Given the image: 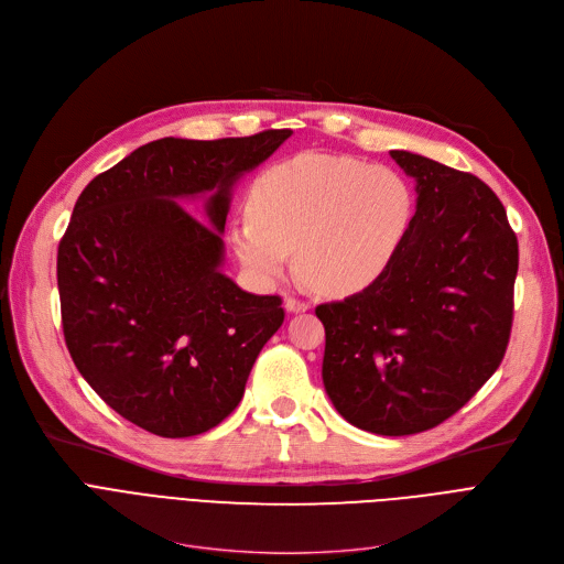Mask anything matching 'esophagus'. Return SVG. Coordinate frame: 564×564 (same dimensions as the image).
<instances>
[{
  "label": "esophagus",
  "instance_id": "34e87169",
  "mask_svg": "<svg viewBox=\"0 0 564 564\" xmlns=\"http://www.w3.org/2000/svg\"><path fill=\"white\" fill-rule=\"evenodd\" d=\"M308 308H311V304L304 300H294V297L285 300V311H290V313H304Z\"/></svg>",
  "mask_w": 564,
  "mask_h": 564
}]
</instances>
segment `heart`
<instances>
[{
	"mask_svg": "<svg viewBox=\"0 0 564 564\" xmlns=\"http://www.w3.org/2000/svg\"><path fill=\"white\" fill-rule=\"evenodd\" d=\"M249 213L230 240L258 281H279L297 249L302 274L345 297L389 270L413 219V192L391 166L302 153L256 177Z\"/></svg>",
	"mask_w": 564,
	"mask_h": 564,
	"instance_id": "b5f03b06",
	"label": "heart"
}]
</instances>
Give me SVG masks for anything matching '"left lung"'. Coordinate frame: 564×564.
<instances>
[{"instance_id": "8db88e82", "label": "left lung", "mask_w": 564, "mask_h": 564, "mask_svg": "<svg viewBox=\"0 0 564 564\" xmlns=\"http://www.w3.org/2000/svg\"><path fill=\"white\" fill-rule=\"evenodd\" d=\"M391 158L416 177L406 240L372 285L315 315L327 334L324 389L340 416L404 436L455 416L506 357L519 242L480 177L406 151Z\"/></svg>"}]
</instances>
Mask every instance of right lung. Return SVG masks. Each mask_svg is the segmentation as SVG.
Masks as SVG:
<instances>
[{
	"mask_svg": "<svg viewBox=\"0 0 564 564\" xmlns=\"http://www.w3.org/2000/svg\"><path fill=\"white\" fill-rule=\"evenodd\" d=\"M290 134L158 139L79 194L56 253L64 338L82 377L137 427L166 438L217 427L283 324L279 294H249L219 264L232 183ZM205 191L215 229L174 200Z\"/></svg>",
	"mask_w": 564,
	"mask_h": 564,
	"instance_id": "1",
	"label": "right lung"
}]
</instances>
